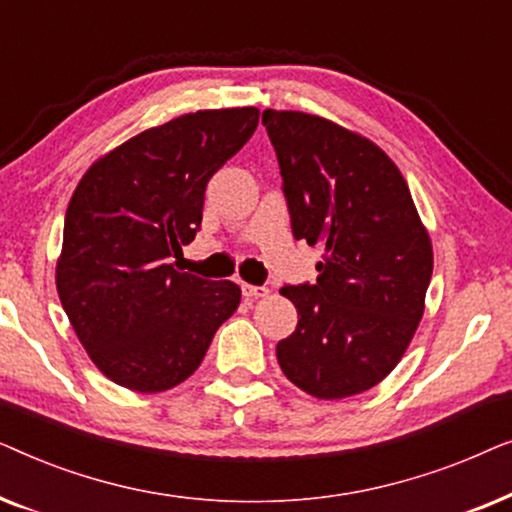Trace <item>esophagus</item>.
<instances>
[{"instance_id": "esophagus-1", "label": "esophagus", "mask_w": 512, "mask_h": 512, "mask_svg": "<svg viewBox=\"0 0 512 512\" xmlns=\"http://www.w3.org/2000/svg\"><path fill=\"white\" fill-rule=\"evenodd\" d=\"M242 293L244 298L256 300V298H265L270 293L268 286H254V284H242Z\"/></svg>"}]
</instances>
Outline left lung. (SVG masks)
Listing matches in <instances>:
<instances>
[{"instance_id":"obj_1","label":"left lung","mask_w":512,"mask_h":512,"mask_svg":"<svg viewBox=\"0 0 512 512\" xmlns=\"http://www.w3.org/2000/svg\"><path fill=\"white\" fill-rule=\"evenodd\" d=\"M296 240L319 247L314 284L284 286L298 326L279 340L284 375L335 401L382 382L408 349L433 272L410 188L370 139L303 111H263Z\"/></svg>"}]
</instances>
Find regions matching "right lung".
I'll list each match as a JSON object with an SVG mask.
<instances>
[{"instance_id": "add662e5", "label": "right lung", "mask_w": 512, "mask_h": 512, "mask_svg": "<svg viewBox=\"0 0 512 512\" xmlns=\"http://www.w3.org/2000/svg\"><path fill=\"white\" fill-rule=\"evenodd\" d=\"M256 107L205 109L139 132L95 160L69 200L60 303L111 382L156 394L191 377L240 305L235 282L174 270L195 240L207 181L254 135Z\"/></svg>"}]
</instances>
